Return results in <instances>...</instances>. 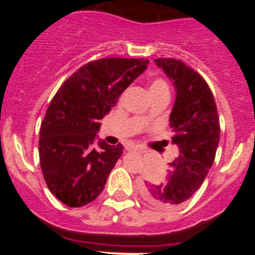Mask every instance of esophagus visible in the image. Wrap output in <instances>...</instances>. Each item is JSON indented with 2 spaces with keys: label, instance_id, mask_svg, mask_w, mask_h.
<instances>
[{
  "label": "esophagus",
  "instance_id": "34e87169",
  "mask_svg": "<svg viewBox=\"0 0 255 255\" xmlns=\"http://www.w3.org/2000/svg\"><path fill=\"white\" fill-rule=\"evenodd\" d=\"M126 149H127L128 151H138V150H139V148H138V146H135V145H127V146H126Z\"/></svg>",
  "mask_w": 255,
  "mask_h": 255
}]
</instances>
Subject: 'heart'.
I'll return each instance as SVG.
<instances>
[{
    "label": "heart",
    "instance_id": "heart-1",
    "mask_svg": "<svg viewBox=\"0 0 255 255\" xmlns=\"http://www.w3.org/2000/svg\"><path fill=\"white\" fill-rule=\"evenodd\" d=\"M160 89H168V84L165 82V80H163V79L154 80V81L151 82V85H150V91H156V90H160ZM149 117H150V113L148 112L143 117V121L148 120Z\"/></svg>",
    "mask_w": 255,
    "mask_h": 255
}]
</instances>
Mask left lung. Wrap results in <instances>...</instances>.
<instances>
[{
  "label": "left lung",
  "mask_w": 255,
  "mask_h": 255,
  "mask_svg": "<svg viewBox=\"0 0 255 255\" xmlns=\"http://www.w3.org/2000/svg\"><path fill=\"white\" fill-rule=\"evenodd\" d=\"M155 64L176 90L169 121L180 155L164 181H144L139 191L153 207L169 210L187 201L206 179L220 142V118L212 91L197 71L173 58L155 59Z\"/></svg>",
  "instance_id": "obj_1"
}]
</instances>
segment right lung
Returning a JSON list of instances; mask_svg holds the SVG:
<instances>
[{
    "label": "right lung",
    "mask_w": 255,
    "mask_h": 255,
    "mask_svg": "<svg viewBox=\"0 0 255 255\" xmlns=\"http://www.w3.org/2000/svg\"><path fill=\"white\" fill-rule=\"evenodd\" d=\"M146 59L92 60L64 82L51 100L39 133V161L51 194L81 207L102 192L122 144H95L100 120L146 69Z\"/></svg>",
    "instance_id": "1"
}]
</instances>
